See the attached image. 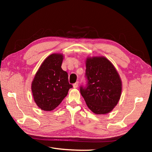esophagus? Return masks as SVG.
Instances as JSON below:
<instances>
[{
    "instance_id": "obj_1",
    "label": "esophagus",
    "mask_w": 152,
    "mask_h": 152,
    "mask_svg": "<svg viewBox=\"0 0 152 152\" xmlns=\"http://www.w3.org/2000/svg\"><path fill=\"white\" fill-rule=\"evenodd\" d=\"M78 82H76V83L73 84V87H74V88H76L77 87H78Z\"/></svg>"
}]
</instances>
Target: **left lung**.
<instances>
[{"label":"left lung","instance_id":"8db88e82","mask_svg":"<svg viewBox=\"0 0 152 152\" xmlns=\"http://www.w3.org/2000/svg\"><path fill=\"white\" fill-rule=\"evenodd\" d=\"M86 86L80 91L87 106L97 115L107 114L119 102L122 82L114 66L104 57L88 58L86 61Z\"/></svg>","mask_w":152,"mask_h":152}]
</instances>
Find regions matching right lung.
<instances>
[{
    "label": "right lung",
    "mask_w": 152,
    "mask_h": 152,
    "mask_svg": "<svg viewBox=\"0 0 152 152\" xmlns=\"http://www.w3.org/2000/svg\"><path fill=\"white\" fill-rule=\"evenodd\" d=\"M64 56L53 53L43 61L31 84L35 103L41 109L50 111L56 109L68 94L72 85L69 84L68 75L61 69Z\"/></svg>",
    "instance_id": "add662e5"
}]
</instances>
